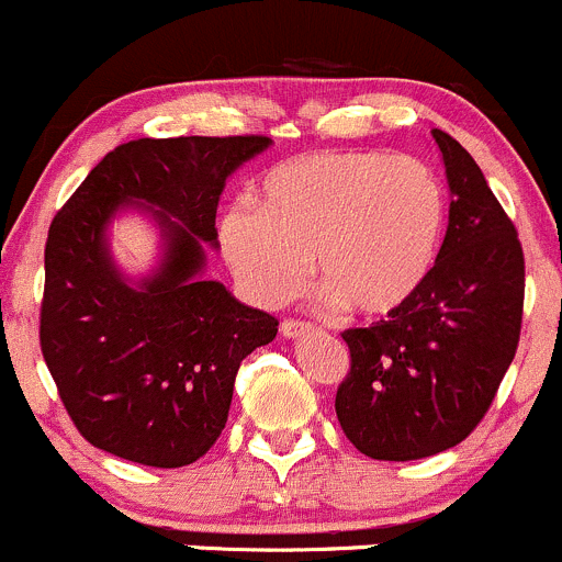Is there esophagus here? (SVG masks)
Instances as JSON below:
<instances>
[{"instance_id": "34e87169", "label": "esophagus", "mask_w": 562, "mask_h": 562, "mask_svg": "<svg viewBox=\"0 0 562 562\" xmlns=\"http://www.w3.org/2000/svg\"><path fill=\"white\" fill-rule=\"evenodd\" d=\"M314 330V325L311 322H303V319H283L281 322V333L286 338H297V336H305V333Z\"/></svg>"}]
</instances>
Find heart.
<instances>
[{"instance_id": "heart-1", "label": "heart", "mask_w": 562, "mask_h": 562, "mask_svg": "<svg viewBox=\"0 0 562 562\" xmlns=\"http://www.w3.org/2000/svg\"><path fill=\"white\" fill-rule=\"evenodd\" d=\"M448 199L429 164L387 153H311L273 166L259 210L232 204L221 248L259 303L279 305L308 281L311 259L327 303L391 316L431 276Z\"/></svg>"}]
</instances>
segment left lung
Returning a JSON list of instances; mask_svg holds the SVG:
<instances>
[{"instance_id": "1", "label": "left lung", "mask_w": 562, "mask_h": 562, "mask_svg": "<svg viewBox=\"0 0 562 562\" xmlns=\"http://www.w3.org/2000/svg\"><path fill=\"white\" fill-rule=\"evenodd\" d=\"M453 202L431 276L404 308L349 327L336 393L347 440L382 462L459 446L492 407L514 360L525 308V254L514 221L472 155L435 127Z\"/></svg>"}]
</instances>
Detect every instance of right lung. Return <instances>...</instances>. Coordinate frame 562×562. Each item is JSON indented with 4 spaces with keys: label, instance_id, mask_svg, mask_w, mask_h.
Returning <instances> with one entry per match:
<instances>
[{
    "label": "right lung",
    "instance_id": "obj_1",
    "mask_svg": "<svg viewBox=\"0 0 562 562\" xmlns=\"http://www.w3.org/2000/svg\"><path fill=\"white\" fill-rule=\"evenodd\" d=\"M268 136L136 138L111 149L54 215L46 240L41 352L87 442L147 464L186 468L229 418L243 358L279 333L268 311L199 281L204 243L232 171ZM147 203L165 226L159 273L131 288L110 265L104 226Z\"/></svg>",
    "mask_w": 562,
    "mask_h": 562
}]
</instances>
